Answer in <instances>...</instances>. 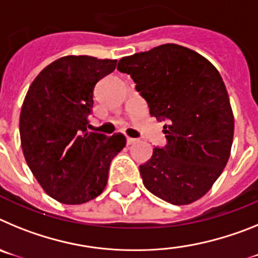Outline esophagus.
Returning <instances> with one entry per match:
<instances>
[{
    "label": "esophagus",
    "mask_w": 258,
    "mask_h": 258,
    "mask_svg": "<svg viewBox=\"0 0 258 258\" xmlns=\"http://www.w3.org/2000/svg\"><path fill=\"white\" fill-rule=\"evenodd\" d=\"M137 140H134V138H131V137H126V143L127 145H133V143H136Z\"/></svg>",
    "instance_id": "esophagus-1"
}]
</instances>
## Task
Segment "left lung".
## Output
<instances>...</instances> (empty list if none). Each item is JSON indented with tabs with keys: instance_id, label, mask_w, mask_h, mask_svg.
<instances>
[{
	"instance_id": "left-lung-1",
	"label": "left lung",
	"mask_w": 258,
	"mask_h": 258,
	"mask_svg": "<svg viewBox=\"0 0 258 258\" xmlns=\"http://www.w3.org/2000/svg\"><path fill=\"white\" fill-rule=\"evenodd\" d=\"M146 99L150 115L164 120L166 146L140 165L145 187L174 206L203 198L230 157L234 115L217 68L197 51L175 44L118 60Z\"/></svg>"
}]
</instances>
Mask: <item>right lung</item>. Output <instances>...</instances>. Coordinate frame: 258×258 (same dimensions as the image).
<instances>
[{"instance_id": "right-lung-1", "label": "right lung", "mask_w": 258, "mask_h": 258, "mask_svg": "<svg viewBox=\"0 0 258 258\" xmlns=\"http://www.w3.org/2000/svg\"><path fill=\"white\" fill-rule=\"evenodd\" d=\"M116 64V59L63 56L41 71L24 98L23 154L41 187L61 204H84L101 195L109 164L126 145L120 133L108 138L88 132L95 85Z\"/></svg>"}]
</instances>
